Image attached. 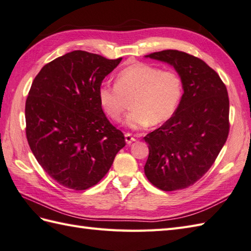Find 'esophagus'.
<instances>
[{"instance_id":"1","label":"esophagus","mask_w":251,"mask_h":251,"mask_svg":"<svg viewBox=\"0 0 251 251\" xmlns=\"http://www.w3.org/2000/svg\"><path fill=\"white\" fill-rule=\"evenodd\" d=\"M125 141H126L127 144H130V143H132L133 141H136V138L133 137V136H131V133L126 132V133H125Z\"/></svg>"}]
</instances>
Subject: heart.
I'll return each instance as SVG.
<instances>
[{
    "instance_id": "b5f03b06",
    "label": "heart",
    "mask_w": 251,
    "mask_h": 251,
    "mask_svg": "<svg viewBox=\"0 0 251 251\" xmlns=\"http://www.w3.org/2000/svg\"><path fill=\"white\" fill-rule=\"evenodd\" d=\"M183 90V79L177 72L136 63L118 73L114 85H100L98 100L110 120L120 122L127 108V100L130 99L131 111L125 125L137 130L171 119L182 99Z\"/></svg>"
}]
</instances>
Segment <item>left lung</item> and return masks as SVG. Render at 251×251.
Wrapping results in <instances>:
<instances>
[{"instance_id": "1", "label": "left lung", "mask_w": 251, "mask_h": 251, "mask_svg": "<svg viewBox=\"0 0 251 251\" xmlns=\"http://www.w3.org/2000/svg\"><path fill=\"white\" fill-rule=\"evenodd\" d=\"M147 56L173 65L183 79L184 94L172 118L144 137L150 149L144 173L164 191L187 188L209 170L228 139V91L199 57L178 50Z\"/></svg>"}]
</instances>
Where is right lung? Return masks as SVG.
Here are the masks:
<instances>
[{"instance_id": "right-lung-1", "label": "right lung", "mask_w": 251, "mask_h": 251, "mask_svg": "<svg viewBox=\"0 0 251 251\" xmlns=\"http://www.w3.org/2000/svg\"><path fill=\"white\" fill-rule=\"evenodd\" d=\"M122 57L75 50L40 69L25 101V133L38 164L74 190L96 185L125 147L124 133L104 115L98 89Z\"/></svg>"}]
</instances>
